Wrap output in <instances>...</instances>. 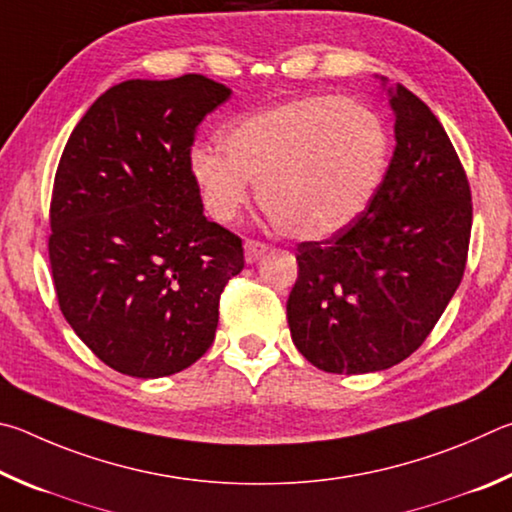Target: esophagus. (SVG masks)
<instances>
[{
    "instance_id": "1",
    "label": "esophagus",
    "mask_w": 512,
    "mask_h": 512,
    "mask_svg": "<svg viewBox=\"0 0 512 512\" xmlns=\"http://www.w3.org/2000/svg\"><path fill=\"white\" fill-rule=\"evenodd\" d=\"M265 251H267L265 242L254 240V238H247V240H245V258H247V263L258 261V256H263Z\"/></svg>"
}]
</instances>
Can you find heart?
I'll return each mask as SVG.
<instances>
[{
  "instance_id": "1",
  "label": "heart",
  "mask_w": 512,
  "mask_h": 512,
  "mask_svg": "<svg viewBox=\"0 0 512 512\" xmlns=\"http://www.w3.org/2000/svg\"><path fill=\"white\" fill-rule=\"evenodd\" d=\"M220 143L222 152H191V175L211 218H236L254 182L276 227L301 240L348 227L378 193L389 161V132L378 112L333 94L247 116Z\"/></svg>"
}]
</instances>
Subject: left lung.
<instances>
[{
	"label": "left lung",
	"instance_id": "8db88e82",
	"mask_svg": "<svg viewBox=\"0 0 512 512\" xmlns=\"http://www.w3.org/2000/svg\"><path fill=\"white\" fill-rule=\"evenodd\" d=\"M396 150L357 218L297 247L288 299L292 342L326 373L384 371L418 351L468 263L472 193L434 112L407 87L389 89Z\"/></svg>",
	"mask_w": 512,
	"mask_h": 512
}]
</instances>
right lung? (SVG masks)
<instances>
[{
    "label": "right lung",
    "mask_w": 512,
    "mask_h": 512,
    "mask_svg": "<svg viewBox=\"0 0 512 512\" xmlns=\"http://www.w3.org/2000/svg\"><path fill=\"white\" fill-rule=\"evenodd\" d=\"M231 96L215 80H125L71 132L53 179L49 263L62 315L110 369L184 371L209 351L242 240L202 213L197 125Z\"/></svg>",
    "instance_id": "add662e5"
}]
</instances>
